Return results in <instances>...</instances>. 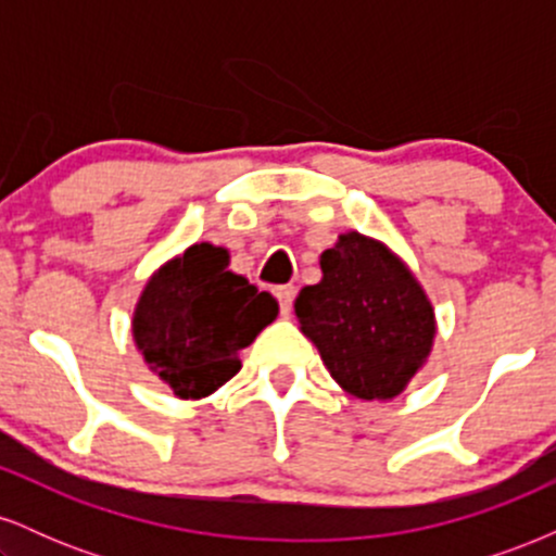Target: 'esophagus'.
Here are the masks:
<instances>
[{"label":"esophagus","mask_w":556,"mask_h":556,"mask_svg":"<svg viewBox=\"0 0 556 556\" xmlns=\"http://www.w3.org/2000/svg\"><path fill=\"white\" fill-rule=\"evenodd\" d=\"M274 295H277V300H279V311H282V316H290L292 303H295V287L292 285L277 287V290H274Z\"/></svg>","instance_id":"obj_1"}]
</instances>
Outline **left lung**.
<instances>
[{"label": "left lung", "instance_id": "8db88e82", "mask_svg": "<svg viewBox=\"0 0 556 556\" xmlns=\"http://www.w3.org/2000/svg\"><path fill=\"white\" fill-rule=\"evenodd\" d=\"M321 282L295 316L331 379L361 400H392L424 368L437 321L431 300L384 242L344 232L321 253Z\"/></svg>", "mask_w": 556, "mask_h": 556}]
</instances>
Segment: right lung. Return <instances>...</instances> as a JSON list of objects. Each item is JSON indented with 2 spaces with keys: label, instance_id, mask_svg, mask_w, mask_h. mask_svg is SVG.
I'll list each match as a JSON object with an SVG mask.
<instances>
[{
  "label": "right lung",
  "instance_id": "obj_1",
  "mask_svg": "<svg viewBox=\"0 0 556 556\" xmlns=\"http://www.w3.org/2000/svg\"><path fill=\"white\" fill-rule=\"evenodd\" d=\"M229 253L195 242L151 274L132 314L140 355L180 400H201L240 371V350L279 305L229 271Z\"/></svg>",
  "mask_w": 556,
  "mask_h": 556
}]
</instances>
